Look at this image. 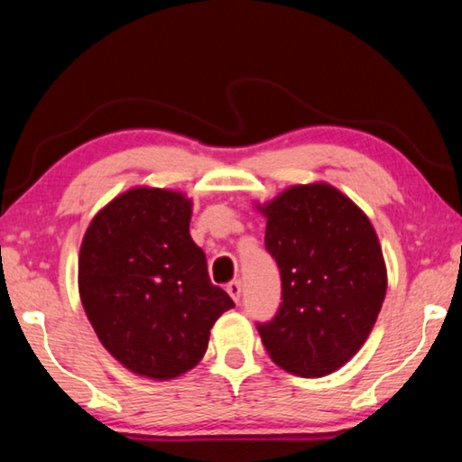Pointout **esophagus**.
I'll return each instance as SVG.
<instances>
[{"mask_svg":"<svg viewBox=\"0 0 462 462\" xmlns=\"http://www.w3.org/2000/svg\"><path fill=\"white\" fill-rule=\"evenodd\" d=\"M226 291H228V295L232 297L234 301H240V295H242V285H240V281H232V283L226 287Z\"/></svg>","mask_w":462,"mask_h":462,"instance_id":"obj_1","label":"esophagus"}]
</instances>
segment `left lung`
<instances>
[{
    "label": "left lung",
    "mask_w": 462,
    "mask_h": 462,
    "mask_svg": "<svg viewBox=\"0 0 462 462\" xmlns=\"http://www.w3.org/2000/svg\"><path fill=\"white\" fill-rule=\"evenodd\" d=\"M264 246L281 271V308L259 334L273 363L324 377L369 338L385 300L387 269L373 224L328 183L293 185L259 203Z\"/></svg>",
    "instance_id": "left-lung-1"
}]
</instances>
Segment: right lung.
Here are the masks:
<instances>
[{"label": "right lung", "instance_id": "1", "mask_svg": "<svg viewBox=\"0 0 462 462\" xmlns=\"http://www.w3.org/2000/svg\"><path fill=\"white\" fill-rule=\"evenodd\" d=\"M191 199L132 187L101 208L79 253V295L99 342L128 371L169 381L198 365L234 301L189 234Z\"/></svg>", "mask_w": 462, "mask_h": 462}]
</instances>
